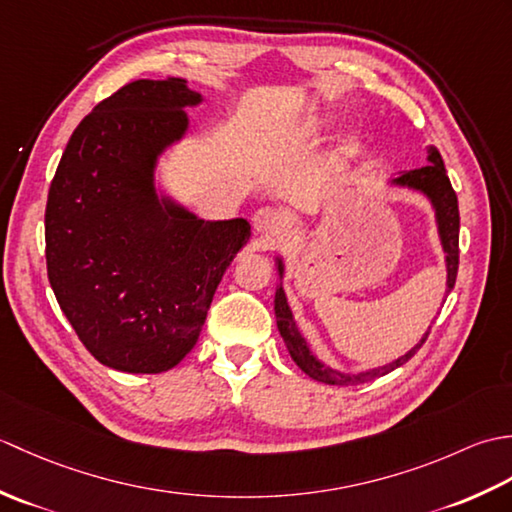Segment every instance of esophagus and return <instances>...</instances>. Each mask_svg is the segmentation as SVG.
Listing matches in <instances>:
<instances>
[{"label": "esophagus", "instance_id": "34e87169", "mask_svg": "<svg viewBox=\"0 0 512 512\" xmlns=\"http://www.w3.org/2000/svg\"><path fill=\"white\" fill-rule=\"evenodd\" d=\"M284 226V217L279 215V211L270 209V206H264L253 215V228L259 235H277Z\"/></svg>", "mask_w": 512, "mask_h": 512}]
</instances>
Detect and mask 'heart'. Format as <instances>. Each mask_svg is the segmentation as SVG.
Masks as SVG:
<instances>
[{"mask_svg":"<svg viewBox=\"0 0 512 512\" xmlns=\"http://www.w3.org/2000/svg\"><path fill=\"white\" fill-rule=\"evenodd\" d=\"M330 123L328 121H325V118H321V116H317V118H314V121H310V125H308V129H310V132H321V129H325V127H328ZM356 149V145L352 143L350 147H347V151H354Z\"/></svg>","mask_w":512,"mask_h":512,"instance_id":"1","label":"heart"}]
</instances>
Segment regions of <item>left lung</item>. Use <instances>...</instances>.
<instances>
[{"label": "left lung", "mask_w": 512, "mask_h": 512, "mask_svg": "<svg viewBox=\"0 0 512 512\" xmlns=\"http://www.w3.org/2000/svg\"><path fill=\"white\" fill-rule=\"evenodd\" d=\"M427 154H429L427 156L429 165L400 173L398 178L391 180V184L420 191L422 195H427L429 198L433 211H436L438 235H440V244L444 250V262H447V292H451V288L455 286V277H458V262H460L458 195H455V191L451 187V180L447 176V169H444L440 151L436 147H429ZM277 273H279V279H284V262H281V257H277ZM275 317H277V328H279L281 339H284L292 361L301 367V372H306L310 378L319 380V383L339 385V387L363 385L378 376L394 372L396 367L405 365L409 358L420 350L422 343L427 341V336L431 332V325H429V330L424 332L422 339L413 345L407 354L396 358V361H391V363H387L383 367H376V369H367V372L345 374V372H339V369H332L330 365L321 363L319 358L312 354L308 341L303 339L299 328H297V321H295V317H292V310L288 306V299H286V292H284V286H281V281H279L277 292H275Z\"/></svg>", "instance_id": "left-lung-1"}]
</instances>
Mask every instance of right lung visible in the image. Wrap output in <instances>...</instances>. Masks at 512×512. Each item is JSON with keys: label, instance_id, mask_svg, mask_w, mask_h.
Instances as JSON below:
<instances>
[{"label": "right lung", "instance_id": "right-lung-1", "mask_svg": "<svg viewBox=\"0 0 512 512\" xmlns=\"http://www.w3.org/2000/svg\"><path fill=\"white\" fill-rule=\"evenodd\" d=\"M202 103L184 79H140L74 129L46 204L48 279L96 361L160 374L187 356L250 224L200 220L156 189L165 149Z\"/></svg>", "mask_w": 512, "mask_h": 512}]
</instances>
